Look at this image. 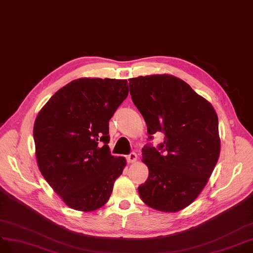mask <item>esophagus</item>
Masks as SVG:
<instances>
[{
  "instance_id": "34e87169",
  "label": "esophagus",
  "mask_w": 253,
  "mask_h": 253,
  "mask_svg": "<svg viewBox=\"0 0 253 253\" xmlns=\"http://www.w3.org/2000/svg\"><path fill=\"white\" fill-rule=\"evenodd\" d=\"M126 159H127L128 163H134L136 161V159H137V156H136V153L131 152V153L128 154V156L126 157Z\"/></svg>"
}]
</instances>
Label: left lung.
Listing matches in <instances>:
<instances>
[{
	"mask_svg": "<svg viewBox=\"0 0 253 253\" xmlns=\"http://www.w3.org/2000/svg\"><path fill=\"white\" fill-rule=\"evenodd\" d=\"M135 107L152 140L164 133V142L142 148L148 178L138 186L145 204L164 212L182 210L198 198L216 165L221 142L212 105L181 79L154 75L129 80Z\"/></svg>",
	"mask_w": 253,
	"mask_h": 253,
	"instance_id": "obj_1",
	"label": "left lung"
}]
</instances>
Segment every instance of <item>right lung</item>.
Returning <instances> with one entry per match:
<instances>
[{
    "mask_svg": "<svg viewBox=\"0 0 253 253\" xmlns=\"http://www.w3.org/2000/svg\"><path fill=\"white\" fill-rule=\"evenodd\" d=\"M128 95L126 80L78 79L56 91L34 126L38 166L66 205L93 211L108 202L126 160L109 151V120Z\"/></svg>",
    "mask_w": 253,
    "mask_h": 253,
    "instance_id": "obj_1",
    "label": "right lung"
}]
</instances>
